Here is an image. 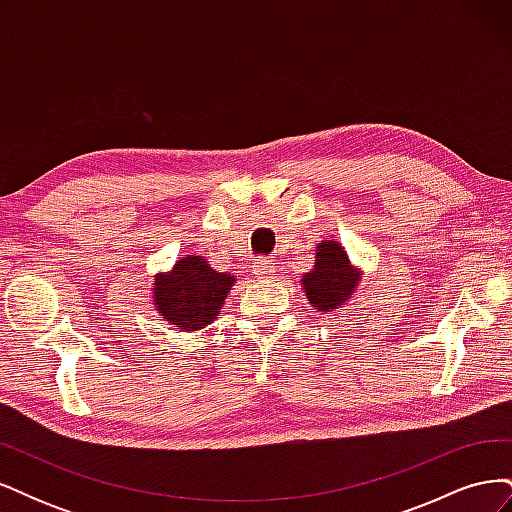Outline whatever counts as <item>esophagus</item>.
I'll return each mask as SVG.
<instances>
[{
	"label": "esophagus",
	"instance_id": "obj_1",
	"mask_svg": "<svg viewBox=\"0 0 512 512\" xmlns=\"http://www.w3.org/2000/svg\"><path fill=\"white\" fill-rule=\"evenodd\" d=\"M252 271H254V275L256 277H271L273 273H275V262L271 260V258H254V262H252Z\"/></svg>",
	"mask_w": 512,
	"mask_h": 512
}]
</instances>
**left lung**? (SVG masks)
Instances as JSON below:
<instances>
[{"instance_id": "left-lung-1", "label": "left lung", "mask_w": 512, "mask_h": 512, "mask_svg": "<svg viewBox=\"0 0 512 512\" xmlns=\"http://www.w3.org/2000/svg\"><path fill=\"white\" fill-rule=\"evenodd\" d=\"M356 282L359 277L352 271L342 245L335 241L318 245L316 267L312 273L303 275L307 299L320 312H333L342 305L356 288Z\"/></svg>"}]
</instances>
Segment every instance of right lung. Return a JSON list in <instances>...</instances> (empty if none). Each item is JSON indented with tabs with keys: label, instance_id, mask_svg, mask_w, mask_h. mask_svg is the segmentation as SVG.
<instances>
[{
	"label": "right lung",
	"instance_id": "add662e5",
	"mask_svg": "<svg viewBox=\"0 0 512 512\" xmlns=\"http://www.w3.org/2000/svg\"><path fill=\"white\" fill-rule=\"evenodd\" d=\"M232 277L213 271L205 258L188 256L153 288L158 312L185 331L203 329L222 309Z\"/></svg>",
	"mask_w": 512,
	"mask_h": 512
}]
</instances>
